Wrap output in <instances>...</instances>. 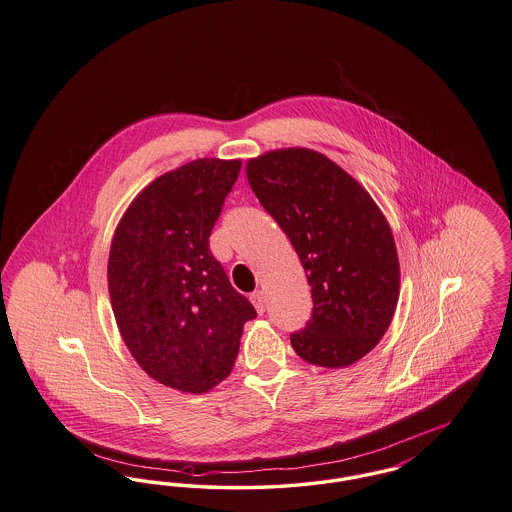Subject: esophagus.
I'll use <instances>...</instances> for the list:
<instances>
[{
    "label": "esophagus",
    "mask_w": 512,
    "mask_h": 512,
    "mask_svg": "<svg viewBox=\"0 0 512 512\" xmlns=\"http://www.w3.org/2000/svg\"><path fill=\"white\" fill-rule=\"evenodd\" d=\"M249 299H251L253 307L257 309V313L263 315V313H265V307H267V297H265V293L261 292V290H257V292H253L249 295Z\"/></svg>",
    "instance_id": "obj_1"
}]
</instances>
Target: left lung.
<instances>
[{"label":"left lung","mask_w":512,"mask_h":512,"mask_svg":"<svg viewBox=\"0 0 512 512\" xmlns=\"http://www.w3.org/2000/svg\"><path fill=\"white\" fill-rule=\"evenodd\" d=\"M245 172L311 286L313 317L290 336L295 353L326 368L357 363L386 334L399 299V259L384 213L351 174L307 147L263 153Z\"/></svg>","instance_id":"left-lung-1"}]
</instances>
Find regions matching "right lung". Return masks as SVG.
Listing matches in <instances>:
<instances>
[{"instance_id": "obj_1", "label": "right lung", "mask_w": 512, "mask_h": 512, "mask_svg": "<svg viewBox=\"0 0 512 512\" xmlns=\"http://www.w3.org/2000/svg\"><path fill=\"white\" fill-rule=\"evenodd\" d=\"M242 169L240 159H195L161 174L117 224L107 282L128 351L159 384L215 388L236 361L253 305L236 292L209 236Z\"/></svg>"}]
</instances>
